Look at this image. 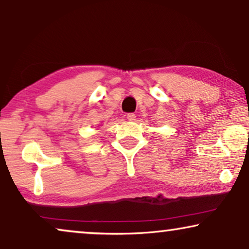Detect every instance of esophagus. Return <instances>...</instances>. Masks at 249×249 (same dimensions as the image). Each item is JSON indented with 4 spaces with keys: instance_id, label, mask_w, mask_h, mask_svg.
<instances>
[{
    "instance_id": "1",
    "label": "esophagus",
    "mask_w": 249,
    "mask_h": 249,
    "mask_svg": "<svg viewBox=\"0 0 249 249\" xmlns=\"http://www.w3.org/2000/svg\"><path fill=\"white\" fill-rule=\"evenodd\" d=\"M127 119L129 121H135L136 120V114L135 113H129V114H127Z\"/></svg>"
}]
</instances>
